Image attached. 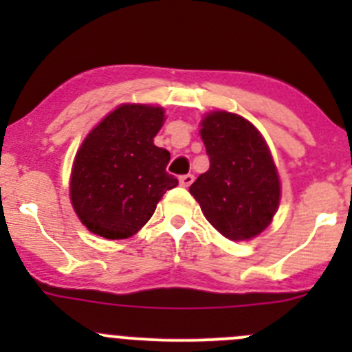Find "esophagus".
<instances>
[{"instance_id": "esophagus-1", "label": "esophagus", "mask_w": 352, "mask_h": 352, "mask_svg": "<svg viewBox=\"0 0 352 352\" xmlns=\"http://www.w3.org/2000/svg\"><path fill=\"white\" fill-rule=\"evenodd\" d=\"M179 182H180V186H182V187H189L190 184L194 182V175H190V173H187V175H182L179 179Z\"/></svg>"}]
</instances>
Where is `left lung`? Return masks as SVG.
Instances as JSON below:
<instances>
[{
  "mask_svg": "<svg viewBox=\"0 0 352 352\" xmlns=\"http://www.w3.org/2000/svg\"><path fill=\"white\" fill-rule=\"evenodd\" d=\"M201 126L209 170L189 192L223 236L254 239L272 221L281 197L271 151L254 124L236 113L211 112Z\"/></svg>",
  "mask_w": 352,
  "mask_h": 352,
  "instance_id": "obj_1",
  "label": "left lung"
}]
</instances>
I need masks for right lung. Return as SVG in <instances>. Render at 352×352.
Returning a JSON list of instances; mask_svg holds the SVG:
<instances>
[{"label":"right lung","mask_w":352,"mask_h":352,"mask_svg":"<svg viewBox=\"0 0 352 352\" xmlns=\"http://www.w3.org/2000/svg\"><path fill=\"white\" fill-rule=\"evenodd\" d=\"M162 107L124 104L85 138L71 170V204L80 221L109 240L129 239L153 216L179 180L166 172L170 153L155 146Z\"/></svg>","instance_id":"1"}]
</instances>
